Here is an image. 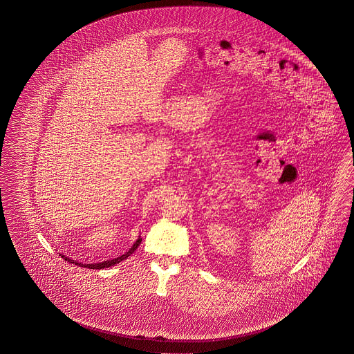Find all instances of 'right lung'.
<instances>
[{"label":"right lung","instance_id":"obj_1","mask_svg":"<svg viewBox=\"0 0 354 354\" xmlns=\"http://www.w3.org/2000/svg\"><path fill=\"white\" fill-rule=\"evenodd\" d=\"M140 243H141V239H138L136 241H135V244L131 247V249H129V252L126 253V254H122L120 257L118 258H114V259H107V261H104V262H98V263H82V262H77V261H75V259H71V258L66 257V256H62V258L64 259H66L67 262H70V263H75V265H77V266H82V268H93V270H101V268H110V266H114V265H117V263H119V262H122L123 259H126V258L129 257V256H131L136 249H138V247L140 245Z\"/></svg>","mask_w":354,"mask_h":354}]
</instances>
